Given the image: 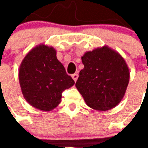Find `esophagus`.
Segmentation results:
<instances>
[{
	"mask_svg": "<svg viewBox=\"0 0 148 148\" xmlns=\"http://www.w3.org/2000/svg\"><path fill=\"white\" fill-rule=\"evenodd\" d=\"M72 78L74 79V82H76V81L77 80V78H78V74H72Z\"/></svg>",
	"mask_w": 148,
	"mask_h": 148,
	"instance_id": "34e87169",
	"label": "esophagus"
}]
</instances>
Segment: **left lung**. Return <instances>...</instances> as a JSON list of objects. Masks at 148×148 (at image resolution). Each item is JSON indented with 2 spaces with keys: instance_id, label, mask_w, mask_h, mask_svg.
<instances>
[{
  "instance_id": "left-lung-1",
  "label": "left lung",
  "mask_w": 148,
  "mask_h": 148,
  "mask_svg": "<svg viewBox=\"0 0 148 148\" xmlns=\"http://www.w3.org/2000/svg\"><path fill=\"white\" fill-rule=\"evenodd\" d=\"M84 68L75 86L87 106L97 111L113 109L124 98L129 82L127 64L120 53L108 46L86 51Z\"/></svg>"
}]
</instances>
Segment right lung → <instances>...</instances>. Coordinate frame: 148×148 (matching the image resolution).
Listing matches in <instances>:
<instances>
[{
  "mask_svg": "<svg viewBox=\"0 0 148 148\" xmlns=\"http://www.w3.org/2000/svg\"><path fill=\"white\" fill-rule=\"evenodd\" d=\"M18 75L24 99L44 112L55 109L61 102L62 91L74 84L56 57V50L44 43L36 46L25 55Z\"/></svg>",
  "mask_w": 148,
  "mask_h": 148,
  "instance_id": "right-lung-1",
  "label": "right lung"
}]
</instances>
